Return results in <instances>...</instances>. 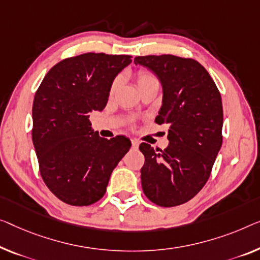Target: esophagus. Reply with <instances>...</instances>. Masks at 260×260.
I'll use <instances>...</instances> for the list:
<instances>
[{
  "label": "esophagus",
  "instance_id": "obj_1",
  "mask_svg": "<svg viewBox=\"0 0 260 260\" xmlns=\"http://www.w3.org/2000/svg\"><path fill=\"white\" fill-rule=\"evenodd\" d=\"M132 147H133V148H135V149H137L139 147V141L137 140V139H132Z\"/></svg>",
  "mask_w": 260,
  "mask_h": 260
}]
</instances>
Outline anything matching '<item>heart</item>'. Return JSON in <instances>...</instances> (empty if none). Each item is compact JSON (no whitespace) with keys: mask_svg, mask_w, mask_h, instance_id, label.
<instances>
[{"mask_svg":"<svg viewBox=\"0 0 260 260\" xmlns=\"http://www.w3.org/2000/svg\"><path fill=\"white\" fill-rule=\"evenodd\" d=\"M149 80H155V77L152 75V73H149L147 71H140L138 73V76H137L138 86H139V85L143 84V83H146V81H149ZM118 86H119V79H115L111 85V90H110L111 94H113L115 90L118 88Z\"/></svg>","mask_w":260,"mask_h":260,"instance_id":"b5f03b06","label":"heart"}]
</instances>
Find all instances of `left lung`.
Here are the masks:
<instances>
[{"mask_svg":"<svg viewBox=\"0 0 260 260\" xmlns=\"http://www.w3.org/2000/svg\"><path fill=\"white\" fill-rule=\"evenodd\" d=\"M134 63L160 80L164 96L155 122L169 125L167 148L139 147L145 155L142 190L160 207H176L197 195L210 176L223 140L222 98L207 70L191 58L138 56Z\"/></svg>","mask_w":260,"mask_h":260,"instance_id":"obj_1","label":"left lung"}]
</instances>
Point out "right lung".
<instances>
[{
	"label": "right lung",
	"mask_w": 260,
	"mask_h": 260,
	"mask_svg": "<svg viewBox=\"0 0 260 260\" xmlns=\"http://www.w3.org/2000/svg\"><path fill=\"white\" fill-rule=\"evenodd\" d=\"M128 55L88 52L67 58L46 73L35 94L32 142L46 187L64 203H95L131 148L129 139L99 137L88 120L105 108L111 85L131 64Z\"/></svg>",
	"instance_id": "right-lung-1"
}]
</instances>
